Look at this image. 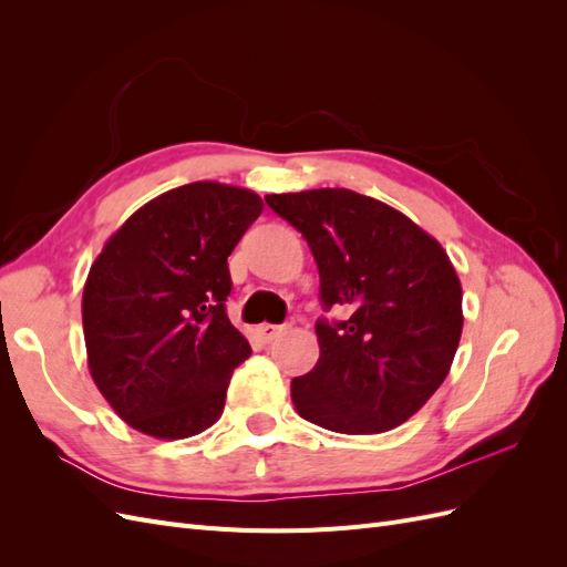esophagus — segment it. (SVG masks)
Segmentation results:
<instances>
[{
  "label": "esophagus",
  "instance_id": "34e87169",
  "mask_svg": "<svg viewBox=\"0 0 567 567\" xmlns=\"http://www.w3.org/2000/svg\"><path fill=\"white\" fill-rule=\"evenodd\" d=\"M286 329H288V323H260L255 329V333L260 336L265 342H269V340L277 338L281 331H286Z\"/></svg>",
  "mask_w": 567,
  "mask_h": 567
}]
</instances>
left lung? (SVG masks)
I'll use <instances>...</instances> for the list:
<instances>
[{"instance_id": "left-lung-1", "label": "left lung", "mask_w": 567, "mask_h": 567, "mask_svg": "<svg viewBox=\"0 0 567 567\" xmlns=\"http://www.w3.org/2000/svg\"><path fill=\"white\" fill-rule=\"evenodd\" d=\"M319 269L317 367L293 379L298 414L326 431L398 427L447 379L461 338V284L447 252L390 205L350 188L271 194Z\"/></svg>"}]
</instances>
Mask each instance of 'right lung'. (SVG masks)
Returning <instances> with one entry per match:
<instances>
[{
    "mask_svg": "<svg viewBox=\"0 0 567 567\" xmlns=\"http://www.w3.org/2000/svg\"><path fill=\"white\" fill-rule=\"evenodd\" d=\"M262 213L248 188L194 182L120 227L82 293L92 379L115 414L161 440L192 437L225 409L250 357L227 317V257Z\"/></svg>",
    "mask_w": 567,
    "mask_h": 567,
    "instance_id": "obj_1",
    "label": "right lung"
}]
</instances>
